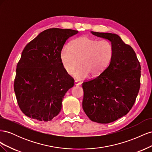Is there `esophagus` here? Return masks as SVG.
I'll use <instances>...</instances> for the list:
<instances>
[{"mask_svg":"<svg viewBox=\"0 0 152 152\" xmlns=\"http://www.w3.org/2000/svg\"><path fill=\"white\" fill-rule=\"evenodd\" d=\"M81 84H82L81 82H79L78 80H75V86H79V85H80Z\"/></svg>","mask_w":152,"mask_h":152,"instance_id":"esophagus-1","label":"esophagus"}]
</instances>
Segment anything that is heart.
Returning a JSON list of instances; mask_svg holds the SVG:
<instances>
[{"label": "heart", "instance_id": "heart-1", "mask_svg": "<svg viewBox=\"0 0 152 152\" xmlns=\"http://www.w3.org/2000/svg\"><path fill=\"white\" fill-rule=\"evenodd\" d=\"M113 53L112 45L108 40L81 36L72 40L69 47L62 49L60 58L63 68L69 74L79 63L74 77L83 79L89 74L96 76L102 73L109 65Z\"/></svg>", "mask_w": 152, "mask_h": 152}]
</instances>
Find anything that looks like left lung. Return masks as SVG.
I'll use <instances>...</instances> for the list:
<instances>
[{
    "label": "left lung",
    "mask_w": 152,
    "mask_h": 152,
    "mask_svg": "<svg viewBox=\"0 0 152 152\" xmlns=\"http://www.w3.org/2000/svg\"><path fill=\"white\" fill-rule=\"evenodd\" d=\"M91 33L110 40L113 53L103 72L82 84V108L92 121L108 124L126 115L134 105L140 88L141 65L134 50L118 35Z\"/></svg>",
    "instance_id": "8db88e82"
}]
</instances>
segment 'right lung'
<instances>
[{
	"instance_id": "obj_1",
	"label": "right lung",
	"mask_w": 152,
	"mask_h": 152,
	"mask_svg": "<svg viewBox=\"0 0 152 152\" xmlns=\"http://www.w3.org/2000/svg\"><path fill=\"white\" fill-rule=\"evenodd\" d=\"M77 33L71 29L45 30L23 50L14 90L26 116L47 122L61 111L64 96L74 85V79L63 68L60 54L66 40Z\"/></svg>"
}]
</instances>
